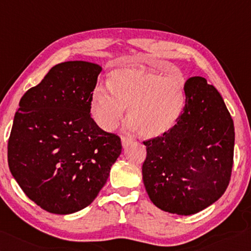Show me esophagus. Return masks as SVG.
<instances>
[{
  "label": "esophagus",
  "instance_id": "esophagus-1",
  "mask_svg": "<svg viewBox=\"0 0 251 251\" xmlns=\"http://www.w3.org/2000/svg\"><path fill=\"white\" fill-rule=\"evenodd\" d=\"M131 142H132V140H131V139L126 138V137H121V143H122L123 148L128 147Z\"/></svg>",
  "mask_w": 251,
  "mask_h": 251
}]
</instances>
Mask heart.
<instances>
[{
  "mask_svg": "<svg viewBox=\"0 0 251 251\" xmlns=\"http://www.w3.org/2000/svg\"><path fill=\"white\" fill-rule=\"evenodd\" d=\"M183 76H163L142 67H125L108 77V88L97 86L91 96V114L101 129L111 131L128 107L126 128L156 138L176 125L185 108Z\"/></svg>",
  "mask_w": 251,
  "mask_h": 251,
  "instance_id": "obj_1",
  "label": "heart"
}]
</instances>
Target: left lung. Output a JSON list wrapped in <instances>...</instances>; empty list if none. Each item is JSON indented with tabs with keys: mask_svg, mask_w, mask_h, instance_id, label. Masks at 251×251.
<instances>
[{
	"mask_svg": "<svg viewBox=\"0 0 251 251\" xmlns=\"http://www.w3.org/2000/svg\"><path fill=\"white\" fill-rule=\"evenodd\" d=\"M181 118L161 137L144 141L142 178L156 207L193 215L225 193L234 162L235 128L222 96L205 78L186 80Z\"/></svg>",
	"mask_w": 251,
	"mask_h": 251,
	"instance_id": "1",
	"label": "left lung"
}]
</instances>
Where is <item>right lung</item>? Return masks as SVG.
<instances>
[{
	"mask_svg": "<svg viewBox=\"0 0 251 251\" xmlns=\"http://www.w3.org/2000/svg\"><path fill=\"white\" fill-rule=\"evenodd\" d=\"M101 70L89 61L60 63L20 101L8 168L26 196L50 213L90 205L121 154L120 138L100 129L90 114Z\"/></svg>",
	"mask_w": 251,
	"mask_h": 251,
	"instance_id": "1",
	"label": "right lung"
}]
</instances>
